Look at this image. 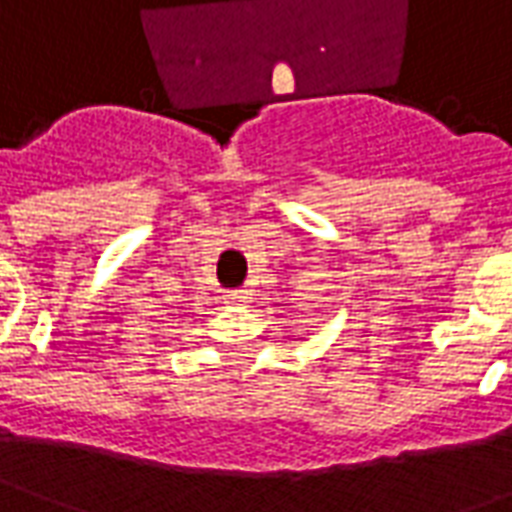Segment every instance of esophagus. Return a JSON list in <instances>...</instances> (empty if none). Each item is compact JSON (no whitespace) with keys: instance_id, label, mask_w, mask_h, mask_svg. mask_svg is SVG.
Instances as JSON below:
<instances>
[{"instance_id":"obj_1","label":"esophagus","mask_w":512,"mask_h":512,"mask_svg":"<svg viewBox=\"0 0 512 512\" xmlns=\"http://www.w3.org/2000/svg\"><path fill=\"white\" fill-rule=\"evenodd\" d=\"M227 301H230V304H246V301H249V290H230V293H227Z\"/></svg>"}]
</instances>
